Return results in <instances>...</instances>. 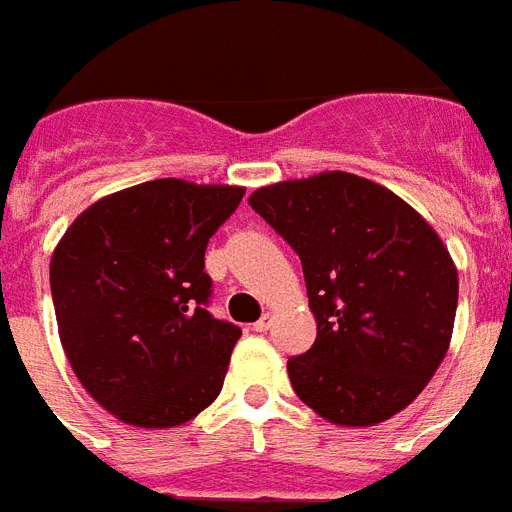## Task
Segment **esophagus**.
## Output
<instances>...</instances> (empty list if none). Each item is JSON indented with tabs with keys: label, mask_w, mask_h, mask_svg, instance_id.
<instances>
[{
	"label": "esophagus",
	"mask_w": 512,
	"mask_h": 512,
	"mask_svg": "<svg viewBox=\"0 0 512 512\" xmlns=\"http://www.w3.org/2000/svg\"><path fill=\"white\" fill-rule=\"evenodd\" d=\"M270 320H273V317L263 315V317H260V320L255 322V325H252V330H255V333H265V330L270 328Z\"/></svg>",
	"instance_id": "1"
}]
</instances>
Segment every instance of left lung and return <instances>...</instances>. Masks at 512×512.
Masks as SVG:
<instances>
[{"instance_id": "obj_1", "label": "left lung", "mask_w": 512, "mask_h": 512, "mask_svg": "<svg viewBox=\"0 0 512 512\" xmlns=\"http://www.w3.org/2000/svg\"><path fill=\"white\" fill-rule=\"evenodd\" d=\"M249 205L302 260L317 338L286 364L296 395L341 427L406 409L453 336L458 270L437 231L346 171L260 187Z\"/></svg>"}]
</instances>
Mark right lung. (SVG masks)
<instances>
[{
	"label": "right lung",
	"mask_w": 512,
	"mask_h": 512,
	"mask_svg": "<svg viewBox=\"0 0 512 512\" xmlns=\"http://www.w3.org/2000/svg\"><path fill=\"white\" fill-rule=\"evenodd\" d=\"M242 187L153 179L83 210L51 255L64 354L127 424L190 422L223 388L242 330L208 312L205 247Z\"/></svg>",
	"instance_id": "right-lung-1"
}]
</instances>
